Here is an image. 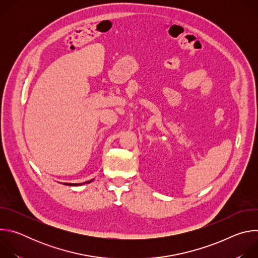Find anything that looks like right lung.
<instances>
[{"instance_id": "obj_1", "label": "right lung", "mask_w": 258, "mask_h": 258, "mask_svg": "<svg viewBox=\"0 0 258 258\" xmlns=\"http://www.w3.org/2000/svg\"><path fill=\"white\" fill-rule=\"evenodd\" d=\"M93 180H94V178H93V179H91V180H88V181L82 182V183H71V182H62V183H63V185H66V186H72V187H78V186L86 185V183H90V182H92Z\"/></svg>"}]
</instances>
